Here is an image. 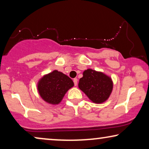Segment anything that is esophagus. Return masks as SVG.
<instances>
[{
	"label": "esophagus",
	"instance_id": "34e87169",
	"mask_svg": "<svg viewBox=\"0 0 149 149\" xmlns=\"http://www.w3.org/2000/svg\"><path fill=\"white\" fill-rule=\"evenodd\" d=\"M77 81H78V79H77L75 78V79H73V82H74V84L75 86H77Z\"/></svg>",
	"mask_w": 149,
	"mask_h": 149
}]
</instances>
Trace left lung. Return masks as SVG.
<instances>
[{"label": "left lung", "instance_id": "left-lung-1", "mask_svg": "<svg viewBox=\"0 0 149 149\" xmlns=\"http://www.w3.org/2000/svg\"><path fill=\"white\" fill-rule=\"evenodd\" d=\"M80 79L79 87L93 102L102 103L109 98L113 90V81L104 73L87 69Z\"/></svg>", "mask_w": 149, "mask_h": 149}]
</instances>
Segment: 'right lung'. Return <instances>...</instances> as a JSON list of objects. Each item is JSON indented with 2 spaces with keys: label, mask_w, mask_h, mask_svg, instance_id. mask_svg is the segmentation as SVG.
<instances>
[{
  "label": "right lung",
  "mask_w": 149,
  "mask_h": 149,
  "mask_svg": "<svg viewBox=\"0 0 149 149\" xmlns=\"http://www.w3.org/2000/svg\"><path fill=\"white\" fill-rule=\"evenodd\" d=\"M73 85L74 83L70 77L54 70L40 79L38 84V90L45 101L52 104H58L66 91Z\"/></svg>",
  "instance_id": "add662e5"
}]
</instances>
